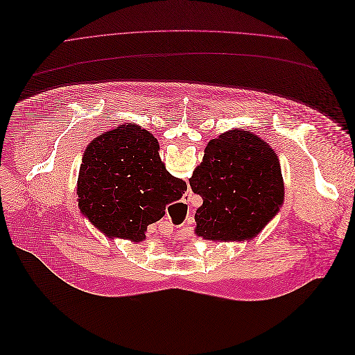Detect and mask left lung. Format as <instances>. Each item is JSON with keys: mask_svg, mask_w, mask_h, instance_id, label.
<instances>
[{"mask_svg": "<svg viewBox=\"0 0 355 355\" xmlns=\"http://www.w3.org/2000/svg\"><path fill=\"white\" fill-rule=\"evenodd\" d=\"M189 185L202 198L196 234L211 241L254 239L284 200L275 151L250 130L237 128L207 144Z\"/></svg>", "mask_w": 355, "mask_h": 355, "instance_id": "left-lung-1", "label": "left lung"}]
</instances>
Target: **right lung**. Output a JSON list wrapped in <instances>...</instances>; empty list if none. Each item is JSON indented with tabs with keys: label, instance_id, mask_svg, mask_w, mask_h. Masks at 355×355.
Masks as SVG:
<instances>
[{
	"label": "right lung",
	"instance_id": "add662e5",
	"mask_svg": "<svg viewBox=\"0 0 355 355\" xmlns=\"http://www.w3.org/2000/svg\"><path fill=\"white\" fill-rule=\"evenodd\" d=\"M158 141L136 124L105 132L85 149L78 175L81 211L108 237L145 240L148 225L180 200L187 184L161 163Z\"/></svg>",
	"mask_w": 355,
	"mask_h": 355
}]
</instances>
